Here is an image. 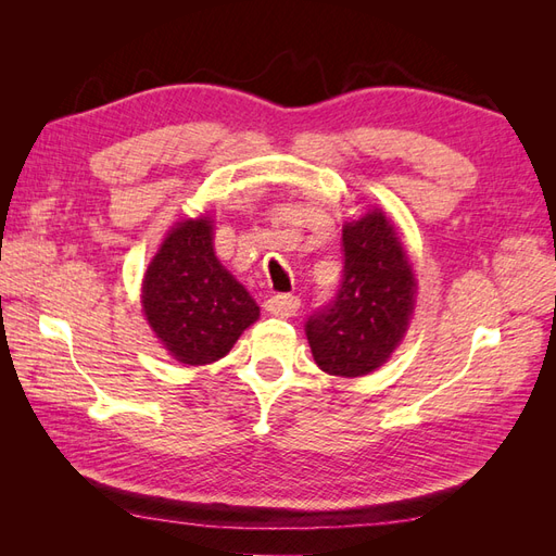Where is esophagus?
<instances>
[{"label":"esophagus","mask_w":556,"mask_h":556,"mask_svg":"<svg viewBox=\"0 0 556 556\" xmlns=\"http://www.w3.org/2000/svg\"><path fill=\"white\" fill-rule=\"evenodd\" d=\"M299 306H301V301L294 294H274L271 299H266V304H264V308L268 313L278 315V317H292V315H296Z\"/></svg>","instance_id":"34e87169"}]
</instances>
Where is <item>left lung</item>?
Masks as SVG:
<instances>
[{
    "label": "left lung",
    "instance_id": "obj_1",
    "mask_svg": "<svg viewBox=\"0 0 556 556\" xmlns=\"http://www.w3.org/2000/svg\"><path fill=\"white\" fill-rule=\"evenodd\" d=\"M343 278L306 336L315 364L329 376L359 378L390 359L408 331L417 282L394 223L368 208L343 227Z\"/></svg>",
    "mask_w": 556,
    "mask_h": 556
}]
</instances>
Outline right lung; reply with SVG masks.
Returning <instances> with one entry per match:
<instances>
[{"mask_svg": "<svg viewBox=\"0 0 556 556\" xmlns=\"http://www.w3.org/2000/svg\"><path fill=\"white\" fill-rule=\"evenodd\" d=\"M143 315L180 364L204 366L225 357L260 317V306L215 257L211 217L172 227L148 264Z\"/></svg>", "mask_w": 556, "mask_h": 556, "instance_id": "add662e5", "label": "right lung"}]
</instances>
